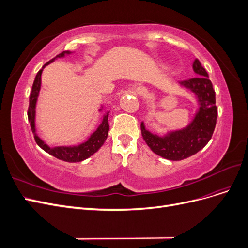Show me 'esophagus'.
I'll return each instance as SVG.
<instances>
[{"label": "esophagus", "instance_id": "obj_1", "mask_svg": "<svg viewBox=\"0 0 248 248\" xmlns=\"http://www.w3.org/2000/svg\"><path fill=\"white\" fill-rule=\"evenodd\" d=\"M138 91H139V93H140V95H145V94L148 93L147 90H146L145 88H141V87H140V88L138 89Z\"/></svg>", "mask_w": 248, "mask_h": 248}]
</instances>
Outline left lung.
<instances>
[{
	"instance_id": "8db88e82",
	"label": "left lung",
	"mask_w": 248,
	"mask_h": 248,
	"mask_svg": "<svg viewBox=\"0 0 248 248\" xmlns=\"http://www.w3.org/2000/svg\"><path fill=\"white\" fill-rule=\"evenodd\" d=\"M193 70L198 77L185 79L181 84L192 90L198 96L201 108L192 123L183 130L170 133L166 138H159L145 129L140 124L142 139L152 151L169 160H182L198 153L211 140L217 120L215 91L206 69L199 59L193 62Z\"/></svg>"
}]
</instances>
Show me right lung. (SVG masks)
<instances>
[{"mask_svg": "<svg viewBox=\"0 0 248 248\" xmlns=\"http://www.w3.org/2000/svg\"><path fill=\"white\" fill-rule=\"evenodd\" d=\"M65 52L68 51H63L61 54H59L57 57H63ZM56 57V58H57ZM51 59L50 61L46 63L43 65L42 68L37 72V76L34 79L33 86H32V91L31 94H30V103H29V108H28V119L30 125H31V129L34 134V139L36 144L38 145L41 149H43L44 151L47 152L48 154L55 156L56 158L61 159L64 161H68V162H78L81 160L87 159L88 157L93 155L96 151H98V149L104 144L107 138H108V133L109 129V124H108V114L104 116L101 125L98 127L91 138L89 139L84 144H81L78 147H57V148H49L46 146V144L38 138V136L35 133V106H36V101H37V97H38L39 94V90H40V85H41V73L42 69L51 63L54 60L56 59Z\"/></svg>", "mask_w": 248, "mask_h": 248, "instance_id": "obj_1", "label": "right lung"}]
</instances>
